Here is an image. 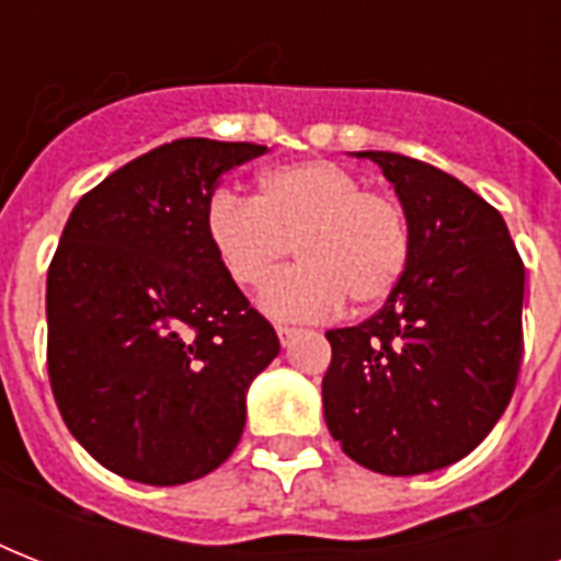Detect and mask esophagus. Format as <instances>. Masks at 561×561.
<instances>
[{"label":"esophagus","mask_w":561,"mask_h":561,"mask_svg":"<svg viewBox=\"0 0 561 561\" xmlns=\"http://www.w3.org/2000/svg\"><path fill=\"white\" fill-rule=\"evenodd\" d=\"M276 334H279L282 346H290V343L297 341L302 329H294V325H276Z\"/></svg>","instance_id":"34e87169"}]
</instances>
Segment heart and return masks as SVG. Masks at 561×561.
Listing matches in <instances>:
<instances>
[{"mask_svg": "<svg viewBox=\"0 0 561 561\" xmlns=\"http://www.w3.org/2000/svg\"><path fill=\"white\" fill-rule=\"evenodd\" d=\"M206 232L238 285L259 288L294 253L302 259L264 288L262 308L279 320H317L381 302L404 273L410 224L387 192L364 188L332 160L267 169L259 197L220 192L206 209Z\"/></svg>", "mask_w": 561, "mask_h": 561, "instance_id": "obj_1", "label": "heart"}]
</instances>
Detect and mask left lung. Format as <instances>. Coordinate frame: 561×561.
<instances>
[{"label": "left lung", "instance_id": "1", "mask_svg": "<svg viewBox=\"0 0 561 561\" xmlns=\"http://www.w3.org/2000/svg\"><path fill=\"white\" fill-rule=\"evenodd\" d=\"M355 157L396 188L410 255L378 314L325 332L323 416L358 466L410 478L474 451L513 399L524 262L501 211L457 178L401 153Z\"/></svg>", "mask_w": 561, "mask_h": 561}]
</instances>
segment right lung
I'll use <instances>...</instances> for the list:
<instances>
[{
  "label": "right lung",
  "mask_w": 561,
  "mask_h": 561,
  "mask_svg": "<svg viewBox=\"0 0 561 561\" xmlns=\"http://www.w3.org/2000/svg\"><path fill=\"white\" fill-rule=\"evenodd\" d=\"M264 145L178 139L87 192L48 264V378L72 436L122 478L178 486L236 451L279 355L206 232L220 178Z\"/></svg>",
  "instance_id": "1"
}]
</instances>
